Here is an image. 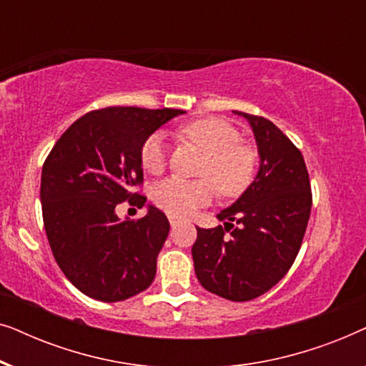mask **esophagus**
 <instances>
[{
    "label": "esophagus",
    "mask_w": 366,
    "mask_h": 366,
    "mask_svg": "<svg viewBox=\"0 0 366 366\" xmlns=\"http://www.w3.org/2000/svg\"><path fill=\"white\" fill-rule=\"evenodd\" d=\"M168 219H169V224H172V227H177V224L182 222V218L174 217V214H168Z\"/></svg>",
    "instance_id": "34e87169"
}]
</instances>
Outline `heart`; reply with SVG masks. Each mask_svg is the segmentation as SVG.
I'll return each mask as SVG.
<instances>
[{
    "instance_id": "1",
    "label": "heart",
    "mask_w": 366,
    "mask_h": 366,
    "mask_svg": "<svg viewBox=\"0 0 366 366\" xmlns=\"http://www.w3.org/2000/svg\"><path fill=\"white\" fill-rule=\"evenodd\" d=\"M179 134L198 144L207 153L199 164V178L169 177L154 184L153 202L168 214L187 217L217 197L237 198L253 183L258 153L242 142V133L232 123L219 118H202L179 128ZM143 168L153 174L164 172L168 144L163 133H152L139 152Z\"/></svg>"
}]
</instances>
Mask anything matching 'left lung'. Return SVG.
Returning <instances> with one entry per match:
<instances>
[{
    "mask_svg": "<svg viewBox=\"0 0 366 366\" xmlns=\"http://www.w3.org/2000/svg\"><path fill=\"white\" fill-rule=\"evenodd\" d=\"M234 113L252 124L259 172L238 202L218 213L224 227L197 228L192 253L203 288L249 302L292 268L312 212V184L302 152L282 129L263 117Z\"/></svg>",
    "mask_w": 366,
    "mask_h": 366,
    "instance_id": "obj_1",
    "label": "left lung"
}]
</instances>
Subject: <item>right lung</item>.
<instances>
[{
	"instance_id": "right-lung-1",
	"label": "right lung",
	"mask_w": 366,
	"mask_h": 366,
	"mask_svg": "<svg viewBox=\"0 0 366 366\" xmlns=\"http://www.w3.org/2000/svg\"><path fill=\"white\" fill-rule=\"evenodd\" d=\"M183 109L108 107L78 118L54 143L41 172V209L53 257L79 292L123 302L153 283L169 232L163 212L138 219L114 213L127 202L142 208L139 152L149 134Z\"/></svg>"
}]
</instances>
